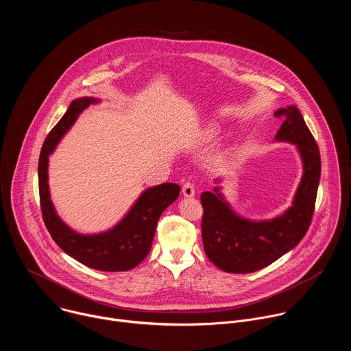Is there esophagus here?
Instances as JSON below:
<instances>
[{
	"label": "esophagus",
	"mask_w": 351,
	"mask_h": 351,
	"mask_svg": "<svg viewBox=\"0 0 351 351\" xmlns=\"http://www.w3.org/2000/svg\"><path fill=\"white\" fill-rule=\"evenodd\" d=\"M182 193L184 197H193L194 193H195V189H194V184L191 182H186L183 184V189H182Z\"/></svg>",
	"instance_id": "34e87169"
}]
</instances>
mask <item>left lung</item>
<instances>
[{"label":"left lung","instance_id":"left-lung-1","mask_svg":"<svg viewBox=\"0 0 351 351\" xmlns=\"http://www.w3.org/2000/svg\"><path fill=\"white\" fill-rule=\"evenodd\" d=\"M283 118L276 140L297 144L304 173L293 206L272 221L252 222L237 217L218 193L199 195L203 206L202 236L207 257L219 269L230 274H250L280 258L306 236L315 210L321 178L318 144L297 107L280 108L274 114Z\"/></svg>","mask_w":351,"mask_h":351}]
</instances>
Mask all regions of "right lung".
I'll return each instance as SVG.
<instances>
[{
  "mask_svg": "<svg viewBox=\"0 0 351 351\" xmlns=\"http://www.w3.org/2000/svg\"><path fill=\"white\" fill-rule=\"evenodd\" d=\"M95 101L97 99L88 97L75 99L65 115L48 133L38 158L40 207L47 230L68 256L98 271H129L148 256L158 219L165 208L178 198L180 187L176 183H162L147 189L115 228L99 234H79L61 221L49 199L47 183L48 156L73 125L77 115Z\"/></svg>",
  "mask_w": 351,
  "mask_h": 351,
  "instance_id": "add662e5",
  "label": "right lung"
}]
</instances>
